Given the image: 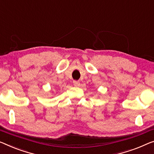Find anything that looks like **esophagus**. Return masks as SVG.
<instances>
[{
  "mask_svg": "<svg viewBox=\"0 0 154 154\" xmlns=\"http://www.w3.org/2000/svg\"><path fill=\"white\" fill-rule=\"evenodd\" d=\"M73 84H74V86H78L79 85V82L74 81L73 82Z\"/></svg>",
  "mask_w": 154,
  "mask_h": 154,
  "instance_id": "obj_1",
  "label": "esophagus"
}]
</instances>
